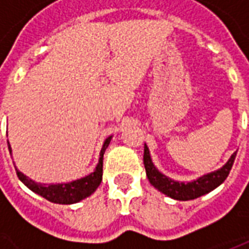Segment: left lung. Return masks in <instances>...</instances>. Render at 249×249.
Listing matches in <instances>:
<instances>
[{"label":"left lung","instance_id":"8db88e82","mask_svg":"<svg viewBox=\"0 0 249 249\" xmlns=\"http://www.w3.org/2000/svg\"><path fill=\"white\" fill-rule=\"evenodd\" d=\"M236 153L237 152H235L231 156L227 164L223 168H220L219 171L204 175V176H201L197 180H193L191 183H178V181H175V180L167 178L165 175H162L157 171L151 160L148 146L144 145V165H145L146 178L153 187L169 197L175 198V200H181V201L193 200V198H197L205 193L213 191L214 188L219 187L220 184L228 178L231 168L235 162Z\"/></svg>","mask_w":249,"mask_h":249}]
</instances>
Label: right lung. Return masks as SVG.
<instances>
[{"mask_svg":"<svg viewBox=\"0 0 249 249\" xmlns=\"http://www.w3.org/2000/svg\"><path fill=\"white\" fill-rule=\"evenodd\" d=\"M110 139L112 137H108L105 142H104L103 149H101V153H100V160H98L97 167H96V171L93 173H90L89 176H85V178H80V180H76V181H71V183L66 184H49V185H45V184H37L35 183L33 180H30L25 176L24 173L19 172L18 169L16 168V172H17V176L22 181V183L26 185L28 188H30L33 192L38 193L40 196L45 197L46 200H49L52 203L57 204H74L78 203L82 198L90 196L97 187L101 183L103 180V157L104 152L108 148L109 142H110ZM9 151L12 153V148L9 145Z\"/></svg>","mask_w":249,"mask_h":249,"instance_id":"add662e5","label":"right lung"}]
</instances>
